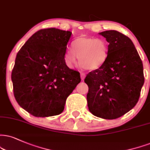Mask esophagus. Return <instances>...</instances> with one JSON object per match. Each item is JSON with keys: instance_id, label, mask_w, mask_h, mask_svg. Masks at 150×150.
Returning <instances> with one entry per match:
<instances>
[{"instance_id": "34e87169", "label": "esophagus", "mask_w": 150, "mask_h": 150, "mask_svg": "<svg viewBox=\"0 0 150 150\" xmlns=\"http://www.w3.org/2000/svg\"><path fill=\"white\" fill-rule=\"evenodd\" d=\"M85 77H86V74L83 73V72H81V80L83 81Z\"/></svg>"}]
</instances>
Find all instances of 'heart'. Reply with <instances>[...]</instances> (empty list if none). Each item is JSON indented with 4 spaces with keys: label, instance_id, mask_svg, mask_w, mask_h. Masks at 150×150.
I'll list each match as a JSON object with an SVG mask.
<instances>
[{
    "label": "heart",
    "instance_id": "1",
    "mask_svg": "<svg viewBox=\"0 0 150 150\" xmlns=\"http://www.w3.org/2000/svg\"><path fill=\"white\" fill-rule=\"evenodd\" d=\"M71 48L67 49L64 60L67 66L73 67L77 63V57L81 66L93 71L99 69L106 62L108 44L104 40L94 37H81L76 39Z\"/></svg>",
    "mask_w": 150,
    "mask_h": 150
}]
</instances>
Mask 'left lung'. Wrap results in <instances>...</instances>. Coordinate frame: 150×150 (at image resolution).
<instances>
[{"label":"left lung","instance_id":"1","mask_svg":"<svg viewBox=\"0 0 150 150\" xmlns=\"http://www.w3.org/2000/svg\"><path fill=\"white\" fill-rule=\"evenodd\" d=\"M108 42V55L99 69L85 79L90 112L113 120L132 110L139 99L144 84L143 66L137 50L128 37L116 30L99 33Z\"/></svg>","mask_w":150,"mask_h":150}]
</instances>
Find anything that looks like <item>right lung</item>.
Segmentation results:
<instances>
[{"instance_id":"right-lung-1","label":"right lung","mask_w":150,"mask_h":150,"mask_svg":"<svg viewBox=\"0 0 150 150\" xmlns=\"http://www.w3.org/2000/svg\"><path fill=\"white\" fill-rule=\"evenodd\" d=\"M71 32L42 29L17 53L12 71L13 91L20 106L35 117L57 115L81 82L80 74L64 60Z\"/></svg>"}]
</instances>
